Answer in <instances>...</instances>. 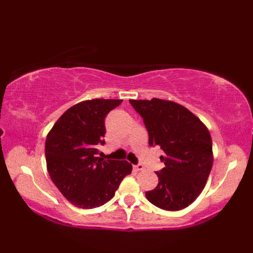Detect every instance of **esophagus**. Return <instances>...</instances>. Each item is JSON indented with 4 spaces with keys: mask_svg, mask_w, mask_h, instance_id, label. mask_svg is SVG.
I'll list each match as a JSON object with an SVG mask.
<instances>
[{
    "mask_svg": "<svg viewBox=\"0 0 253 253\" xmlns=\"http://www.w3.org/2000/svg\"><path fill=\"white\" fill-rule=\"evenodd\" d=\"M133 169H135L137 171H140V170H143L144 169V168H143V165H141V164H138V165H135L133 166Z\"/></svg>",
    "mask_w": 253,
    "mask_h": 253,
    "instance_id": "obj_1",
    "label": "esophagus"
}]
</instances>
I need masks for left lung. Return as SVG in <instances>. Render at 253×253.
Masks as SVG:
<instances>
[{
	"mask_svg": "<svg viewBox=\"0 0 253 253\" xmlns=\"http://www.w3.org/2000/svg\"><path fill=\"white\" fill-rule=\"evenodd\" d=\"M149 132L150 146H159L165 168L159 184L146 192L148 200L166 211H179L200 196L213 165L212 139L207 126L176 102L153 98L129 100Z\"/></svg>",
	"mask_w": 253,
	"mask_h": 253,
	"instance_id": "1",
	"label": "left lung"
}]
</instances>
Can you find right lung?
<instances>
[{"mask_svg":"<svg viewBox=\"0 0 253 253\" xmlns=\"http://www.w3.org/2000/svg\"><path fill=\"white\" fill-rule=\"evenodd\" d=\"M123 100L93 99L73 105L58 118L45 140L46 169L57 189L75 207L93 209L110 201L132 166L99 158L104 118Z\"/></svg>","mask_w":253,"mask_h":253,"instance_id":"right-lung-1","label":"right lung"}]
</instances>
